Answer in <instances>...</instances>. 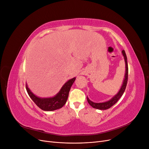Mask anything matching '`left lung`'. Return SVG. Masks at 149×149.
Masks as SVG:
<instances>
[{"instance_id": "obj_1", "label": "left lung", "mask_w": 149, "mask_h": 149, "mask_svg": "<svg viewBox=\"0 0 149 149\" xmlns=\"http://www.w3.org/2000/svg\"><path fill=\"white\" fill-rule=\"evenodd\" d=\"M122 53L123 54V56L124 57V60H125V78L124 80V82L123 85H122L121 88L120 89L118 93L115 96H114L109 101L104 102H101V103L93 102L91 100H89V99L87 96V100L88 103L93 108H95V109H101V110H106V109H109V108L111 107L112 106L114 105L118 101V100L120 98V97L123 96V94H124L125 89L126 88V86H127V80H128V65H127V56H126L125 51L123 50Z\"/></svg>"}]
</instances>
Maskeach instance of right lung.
<instances>
[{
	"mask_svg": "<svg viewBox=\"0 0 149 149\" xmlns=\"http://www.w3.org/2000/svg\"><path fill=\"white\" fill-rule=\"evenodd\" d=\"M76 78L70 79L63 85L55 96L49 98H40L30 91L26 84V89L29 96L38 107L43 111H52L60 109L63 106L68 97V94L72 84L74 82Z\"/></svg>",
	"mask_w": 149,
	"mask_h": 149,
	"instance_id": "add662e5",
	"label": "right lung"
}]
</instances>
